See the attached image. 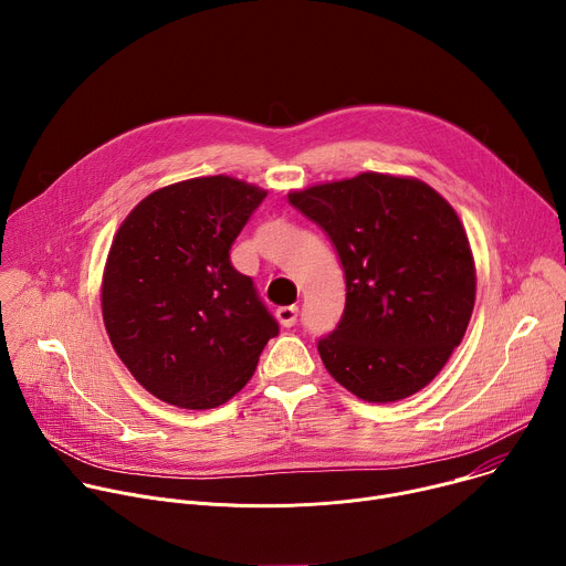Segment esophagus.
<instances>
[{"instance_id":"esophagus-1","label":"esophagus","mask_w":566,"mask_h":566,"mask_svg":"<svg viewBox=\"0 0 566 566\" xmlns=\"http://www.w3.org/2000/svg\"><path fill=\"white\" fill-rule=\"evenodd\" d=\"M275 315H277V319H280V325H282V327H293V325H295V319H297V306H295V304L280 306Z\"/></svg>"}]
</instances>
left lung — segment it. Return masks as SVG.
<instances>
[{"instance_id":"obj_1","label":"left lung","mask_w":566,"mask_h":566,"mask_svg":"<svg viewBox=\"0 0 566 566\" xmlns=\"http://www.w3.org/2000/svg\"><path fill=\"white\" fill-rule=\"evenodd\" d=\"M340 255L347 304L317 343L327 371L367 402H396L434 380L461 345L476 271L454 208L415 177L363 172L291 190Z\"/></svg>"}]
</instances>
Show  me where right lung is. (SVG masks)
I'll return each mask as SVG.
<instances>
[{
    "label": "right lung",
    "instance_id": "1",
    "mask_svg": "<svg viewBox=\"0 0 566 566\" xmlns=\"http://www.w3.org/2000/svg\"><path fill=\"white\" fill-rule=\"evenodd\" d=\"M266 190L226 175L170 184L120 223L101 306L114 352L156 398L210 410L244 387L280 327L230 247Z\"/></svg>",
    "mask_w": 566,
    "mask_h": 566
}]
</instances>
